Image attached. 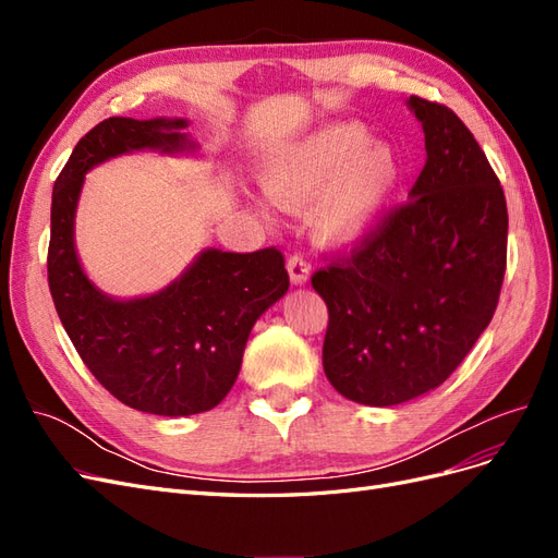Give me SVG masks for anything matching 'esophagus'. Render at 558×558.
I'll return each instance as SVG.
<instances>
[{
  "label": "esophagus",
  "mask_w": 558,
  "mask_h": 558,
  "mask_svg": "<svg viewBox=\"0 0 558 558\" xmlns=\"http://www.w3.org/2000/svg\"><path fill=\"white\" fill-rule=\"evenodd\" d=\"M286 267H289V275H291V281L302 286L307 283L310 279V263L300 256V253H293V256L289 258V263H286Z\"/></svg>",
  "instance_id": "esophagus-1"
}]
</instances>
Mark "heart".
I'll use <instances>...</instances> for the list:
<instances>
[{
	"label": "heart",
	"mask_w": 558,
	"mask_h": 558,
	"mask_svg": "<svg viewBox=\"0 0 558 558\" xmlns=\"http://www.w3.org/2000/svg\"><path fill=\"white\" fill-rule=\"evenodd\" d=\"M265 191L283 209H300L320 195L318 232L351 244L375 228L398 183V162L369 144L359 123H335L289 148L265 170Z\"/></svg>",
	"instance_id": "b5f03b06"
}]
</instances>
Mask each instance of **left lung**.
I'll list each match as a JSON object with an SVG mask.
<instances>
[{
    "label": "left lung",
    "instance_id": "1",
    "mask_svg": "<svg viewBox=\"0 0 558 558\" xmlns=\"http://www.w3.org/2000/svg\"><path fill=\"white\" fill-rule=\"evenodd\" d=\"M426 165L349 253L312 277L326 300L324 369L344 398L388 408L440 386L498 307L508 265L502 185L449 107L410 97Z\"/></svg>",
    "mask_w": 558,
    "mask_h": 558
}]
</instances>
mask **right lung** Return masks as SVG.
Returning <instances> with one entry per match:
<instances>
[{
  "mask_svg": "<svg viewBox=\"0 0 558 558\" xmlns=\"http://www.w3.org/2000/svg\"><path fill=\"white\" fill-rule=\"evenodd\" d=\"M183 118H107L81 137L53 185L48 289L81 361L132 410L189 416L214 410L238 379L248 332L289 291L281 251L207 248L165 291L111 300L83 275L74 211L83 174L125 150L189 148Z\"/></svg>",
  "mask_w": 558,
  "mask_h": 558,
  "instance_id": "right-lung-1",
  "label": "right lung"
}]
</instances>
